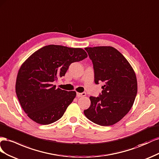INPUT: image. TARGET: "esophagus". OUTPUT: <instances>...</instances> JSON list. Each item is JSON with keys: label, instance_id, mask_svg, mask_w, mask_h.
Wrapping results in <instances>:
<instances>
[{"label": "esophagus", "instance_id": "34e87169", "mask_svg": "<svg viewBox=\"0 0 159 159\" xmlns=\"http://www.w3.org/2000/svg\"><path fill=\"white\" fill-rule=\"evenodd\" d=\"M86 93H76V96H77V97H84V96H86Z\"/></svg>", "mask_w": 159, "mask_h": 159}]
</instances>
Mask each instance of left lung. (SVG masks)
<instances>
[{
    "mask_svg": "<svg viewBox=\"0 0 159 159\" xmlns=\"http://www.w3.org/2000/svg\"><path fill=\"white\" fill-rule=\"evenodd\" d=\"M92 60L94 82H105L98 97H90V106L84 111L87 119L101 126L120 121L132 108L137 93L135 72L129 61L112 47H87Z\"/></svg>",
    "mask_w": 159,
    "mask_h": 159,
    "instance_id": "left-lung-1",
    "label": "left lung"
}]
</instances>
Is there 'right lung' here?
Listing matches in <instances>:
<instances>
[{
    "label": "right lung",
    "mask_w": 159,
    "mask_h": 159,
    "mask_svg": "<svg viewBox=\"0 0 159 159\" xmlns=\"http://www.w3.org/2000/svg\"><path fill=\"white\" fill-rule=\"evenodd\" d=\"M84 50L51 44L35 51L18 72L15 90L22 109L31 120L49 125L60 119L73 101L75 91L53 85L72 62L87 57Z\"/></svg>",
    "instance_id": "add662e5"
}]
</instances>
